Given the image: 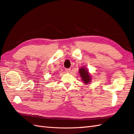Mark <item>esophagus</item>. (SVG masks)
<instances>
[{"label": "esophagus", "mask_w": 134, "mask_h": 134, "mask_svg": "<svg viewBox=\"0 0 134 134\" xmlns=\"http://www.w3.org/2000/svg\"><path fill=\"white\" fill-rule=\"evenodd\" d=\"M65 71H66L67 72H69L70 71V69H65Z\"/></svg>", "instance_id": "34e87169"}]
</instances>
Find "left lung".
Wrapping results in <instances>:
<instances>
[{
  "label": "left lung",
  "mask_w": 134,
  "mask_h": 134,
  "mask_svg": "<svg viewBox=\"0 0 134 134\" xmlns=\"http://www.w3.org/2000/svg\"><path fill=\"white\" fill-rule=\"evenodd\" d=\"M79 73L80 75V77H81V79L82 81L84 82L85 84H88L90 82L91 80V77L90 74L89 73L86 68L85 67H81L79 69Z\"/></svg>",
  "instance_id": "1"
}]
</instances>
